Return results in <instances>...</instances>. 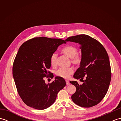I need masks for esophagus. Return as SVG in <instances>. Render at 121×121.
I'll use <instances>...</instances> for the list:
<instances>
[{
	"label": "esophagus",
	"instance_id": "esophagus-1",
	"mask_svg": "<svg viewBox=\"0 0 121 121\" xmlns=\"http://www.w3.org/2000/svg\"><path fill=\"white\" fill-rule=\"evenodd\" d=\"M70 82H69L68 81H66V85H70Z\"/></svg>",
	"mask_w": 121,
	"mask_h": 121
}]
</instances>
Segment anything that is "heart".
Returning <instances> with one entry per match:
<instances>
[{
    "label": "heart",
    "instance_id": "heart-1",
    "mask_svg": "<svg viewBox=\"0 0 121 121\" xmlns=\"http://www.w3.org/2000/svg\"><path fill=\"white\" fill-rule=\"evenodd\" d=\"M61 52L65 55L68 56L70 59L71 63L75 66H79L82 62V56L78 54V50L76 47L73 46L69 45L63 48ZM58 54L56 52H53L51 55L50 61L51 66L55 67L56 65ZM74 70L72 68H61L56 71V75L61 78L67 79L70 78V75L73 73Z\"/></svg>",
    "mask_w": 121,
    "mask_h": 121
}]
</instances>
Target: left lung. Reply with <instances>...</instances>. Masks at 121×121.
I'll use <instances>...</instances> for the list:
<instances>
[{
    "label": "left lung",
    "mask_w": 121,
    "mask_h": 121,
    "mask_svg": "<svg viewBox=\"0 0 121 121\" xmlns=\"http://www.w3.org/2000/svg\"><path fill=\"white\" fill-rule=\"evenodd\" d=\"M65 41L79 43L82 50V62L73 77L83 83L79 85L76 81L70 82L76 88L72 100L82 107L96 106L106 96L111 82V67L107 51L98 41L87 35L71 36Z\"/></svg>",
    "instance_id": "left-lung-1"
}]
</instances>
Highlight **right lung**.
Instances as JSON below:
<instances>
[{
	"instance_id": "right-lung-1",
	"label": "right lung",
	"mask_w": 121,
	"mask_h": 121,
	"mask_svg": "<svg viewBox=\"0 0 121 121\" xmlns=\"http://www.w3.org/2000/svg\"><path fill=\"white\" fill-rule=\"evenodd\" d=\"M65 40L47 37H35L20 46L13 62L12 74L20 97L27 106L37 110L51 106L59 91L66 85L64 78L56 76L52 83H45L43 78L52 73L51 55Z\"/></svg>"
}]
</instances>
